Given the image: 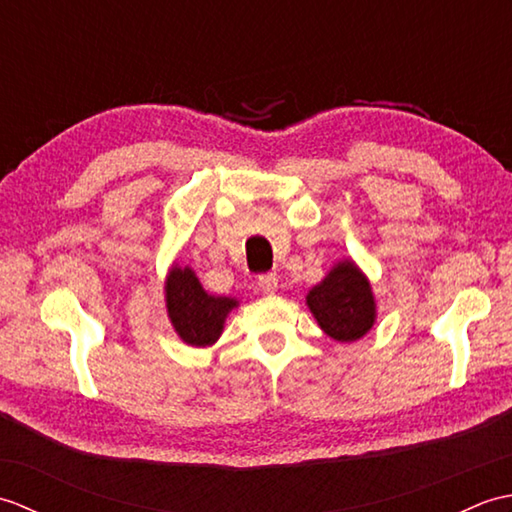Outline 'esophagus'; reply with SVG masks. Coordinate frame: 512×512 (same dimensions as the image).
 Instances as JSON below:
<instances>
[{
	"label": "esophagus",
	"instance_id": "1",
	"mask_svg": "<svg viewBox=\"0 0 512 512\" xmlns=\"http://www.w3.org/2000/svg\"><path fill=\"white\" fill-rule=\"evenodd\" d=\"M277 275L275 273H266V275H259L257 279V286L259 290L264 292V295H275L277 292Z\"/></svg>",
	"mask_w": 512,
	"mask_h": 512
}]
</instances>
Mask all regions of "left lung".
I'll return each mask as SVG.
<instances>
[{
	"label": "left lung",
	"mask_w": 512,
	"mask_h": 512,
	"mask_svg": "<svg viewBox=\"0 0 512 512\" xmlns=\"http://www.w3.org/2000/svg\"><path fill=\"white\" fill-rule=\"evenodd\" d=\"M306 303L321 330L339 343L363 339L376 321L372 286L352 259L336 264L321 284L308 292Z\"/></svg>",
	"instance_id": "obj_1"
}]
</instances>
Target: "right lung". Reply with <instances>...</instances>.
Returning <instances> with one entry per match:
<instances>
[{"mask_svg": "<svg viewBox=\"0 0 512 512\" xmlns=\"http://www.w3.org/2000/svg\"><path fill=\"white\" fill-rule=\"evenodd\" d=\"M165 301L173 330L193 347L213 345L220 339L228 312L239 306L235 299L209 295L193 270L178 264L167 275Z\"/></svg>", "mask_w": 512, "mask_h": 512, "instance_id": "right-lung-1", "label": "right lung"}]
</instances>
